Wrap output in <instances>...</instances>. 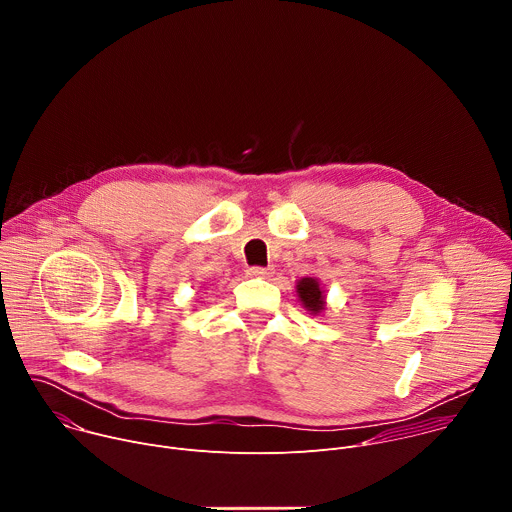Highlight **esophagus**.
I'll return each instance as SVG.
<instances>
[{"mask_svg":"<svg viewBox=\"0 0 512 512\" xmlns=\"http://www.w3.org/2000/svg\"><path fill=\"white\" fill-rule=\"evenodd\" d=\"M247 273H249L251 277H269L271 267H249Z\"/></svg>","mask_w":512,"mask_h":512,"instance_id":"esophagus-1","label":"esophagus"}]
</instances>
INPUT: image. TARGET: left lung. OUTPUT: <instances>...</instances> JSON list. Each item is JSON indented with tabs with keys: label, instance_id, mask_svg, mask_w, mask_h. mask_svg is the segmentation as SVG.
<instances>
[{
	"label": "left lung",
	"instance_id": "left-lung-1",
	"mask_svg": "<svg viewBox=\"0 0 512 512\" xmlns=\"http://www.w3.org/2000/svg\"><path fill=\"white\" fill-rule=\"evenodd\" d=\"M298 291V298L304 304V308L312 314H320L326 306L324 302V291L320 287V281L314 277H302L296 285Z\"/></svg>",
	"mask_w": 512,
	"mask_h": 512
}]
</instances>
